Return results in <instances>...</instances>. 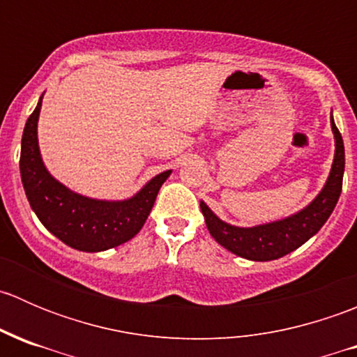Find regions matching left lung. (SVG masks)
Segmentation results:
<instances>
[{"mask_svg": "<svg viewBox=\"0 0 357 357\" xmlns=\"http://www.w3.org/2000/svg\"><path fill=\"white\" fill-rule=\"evenodd\" d=\"M330 126H332L335 139V153L330 174L321 192L295 214L264 222V225L242 228V226L222 221L204 200H200V211L205 218V225L211 236L219 245L248 261H275L304 245L321 229L340 197L345 167L344 142L335 126L333 115H330Z\"/></svg>", "mask_w": 357, "mask_h": 357, "instance_id": "obj_1", "label": "left lung"}]
</instances>
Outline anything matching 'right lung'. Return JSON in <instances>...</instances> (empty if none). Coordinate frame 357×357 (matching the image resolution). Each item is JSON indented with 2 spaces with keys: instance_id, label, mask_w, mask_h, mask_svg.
Masks as SVG:
<instances>
[{
  "instance_id": "right-lung-1",
  "label": "right lung",
  "mask_w": 357,
  "mask_h": 357,
  "mask_svg": "<svg viewBox=\"0 0 357 357\" xmlns=\"http://www.w3.org/2000/svg\"><path fill=\"white\" fill-rule=\"evenodd\" d=\"M41 103L43 95L25 122L20 149V176L34 214L52 235L75 250L103 252L129 242L143 228L172 171L157 174L124 200H100L74 192L53 178L43 162L38 139Z\"/></svg>"
}]
</instances>
